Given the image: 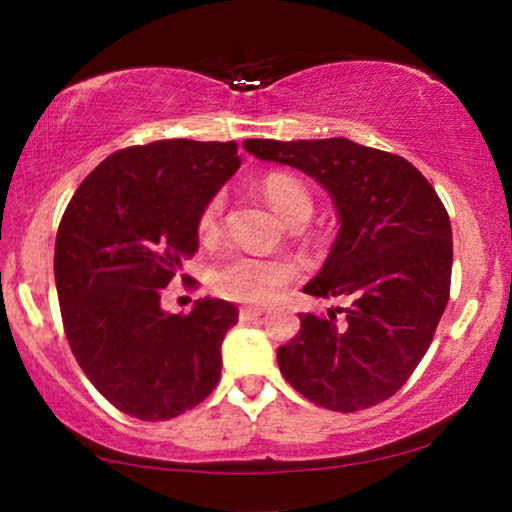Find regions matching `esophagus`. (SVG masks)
<instances>
[{
    "label": "esophagus",
    "instance_id": "obj_1",
    "mask_svg": "<svg viewBox=\"0 0 512 512\" xmlns=\"http://www.w3.org/2000/svg\"><path fill=\"white\" fill-rule=\"evenodd\" d=\"M263 312H265V310H261V307H242V310H240V319H242V321L261 319Z\"/></svg>",
    "mask_w": 512,
    "mask_h": 512
}]
</instances>
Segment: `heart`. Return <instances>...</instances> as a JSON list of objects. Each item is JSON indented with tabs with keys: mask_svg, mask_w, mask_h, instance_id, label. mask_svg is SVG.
Listing matches in <instances>:
<instances>
[{
	"mask_svg": "<svg viewBox=\"0 0 512 512\" xmlns=\"http://www.w3.org/2000/svg\"><path fill=\"white\" fill-rule=\"evenodd\" d=\"M263 193L272 209L286 223L296 219H310L312 195L303 181L284 172H272L263 179ZM223 198L214 195L202 207L198 216V233L205 242L214 240L221 230ZM300 277V268L289 258H268L254 254H240L230 258L216 270L214 284L223 298L247 305H268L282 296Z\"/></svg>",
	"mask_w": 512,
	"mask_h": 512,
	"instance_id": "1",
	"label": "heart"
}]
</instances>
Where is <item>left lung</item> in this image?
Masks as SVG:
<instances>
[{
  "instance_id": "obj_1",
  "label": "left lung",
  "mask_w": 512,
  "mask_h": 512,
  "mask_svg": "<svg viewBox=\"0 0 512 512\" xmlns=\"http://www.w3.org/2000/svg\"><path fill=\"white\" fill-rule=\"evenodd\" d=\"M244 149L317 179L340 221L324 268L303 291L349 296L352 305L328 317L298 314L296 338L277 349L279 370L326 410L387 401L424 359L450 300L452 226L438 193L405 158L345 137L244 139Z\"/></svg>"
}]
</instances>
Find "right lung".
<instances>
[{"label": "right lung", "mask_w": 512, "mask_h": 512, "mask_svg": "<svg viewBox=\"0 0 512 512\" xmlns=\"http://www.w3.org/2000/svg\"><path fill=\"white\" fill-rule=\"evenodd\" d=\"M240 163L235 142L128 146L83 179L62 214L53 268L69 347L125 415L179 417L219 384L235 305L202 298L167 314L160 296L198 251L202 207Z\"/></svg>", "instance_id": "right-lung-1"}]
</instances>
